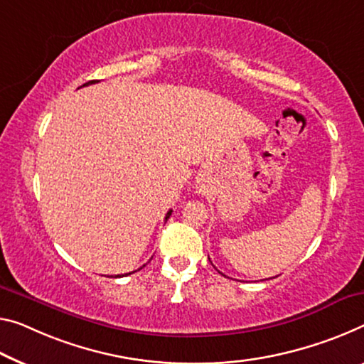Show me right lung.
Returning <instances> with one entry per match:
<instances>
[{"mask_svg":"<svg viewBox=\"0 0 364 364\" xmlns=\"http://www.w3.org/2000/svg\"><path fill=\"white\" fill-rule=\"evenodd\" d=\"M92 82H97V81H89V82H86V85H82V86H89V85H92ZM81 86V87H82ZM171 213H172V210H169V211H167V215H166V221L167 220H169V216H171ZM144 267V265H143ZM125 275H130V273H125ZM125 275H117V278H119V277H125Z\"/></svg>","mask_w":364,"mask_h":364,"instance_id":"right-lung-1","label":"right lung"}]
</instances>
